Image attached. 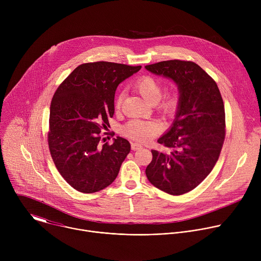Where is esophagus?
<instances>
[{
  "label": "esophagus",
  "instance_id": "esophagus-1",
  "mask_svg": "<svg viewBox=\"0 0 261 261\" xmlns=\"http://www.w3.org/2000/svg\"><path fill=\"white\" fill-rule=\"evenodd\" d=\"M131 148L133 151H137V150H140V148H142V144L138 143V142H132L131 144Z\"/></svg>",
  "mask_w": 261,
  "mask_h": 261
}]
</instances>
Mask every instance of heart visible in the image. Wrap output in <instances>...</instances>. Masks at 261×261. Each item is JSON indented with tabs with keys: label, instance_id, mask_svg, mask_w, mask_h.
<instances>
[{
	"label": "heart",
	"instance_id": "1",
	"mask_svg": "<svg viewBox=\"0 0 261 261\" xmlns=\"http://www.w3.org/2000/svg\"><path fill=\"white\" fill-rule=\"evenodd\" d=\"M134 88L141 95V97L148 103H157L162 96V87L160 83L152 76H143L139 79ZM123 99V95H119L116 101V106L120 107ZM160 109L166 115H172L177 107V98L169 94L165 96L159 105ZM161 127L153 121H143V120H132L127 123L123 128V133L135 140L145 141L151 137L155 136Z\"/></svg>",
	"mask_w": 261,
	"mask_h": 261
}]
</instances>
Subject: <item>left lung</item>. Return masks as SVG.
Returning <instances> with one entry per match:
<instances>
[{
  "mask_svg": "<svg viewBox=\"0 0 261 261\" xmlns=\"http://www.w3.org/2000/svg\"><path fill=\"white\" fill-rule=\"evenodd\" d=\"M144 68L178 90L175 118L158 139L171 151L152 150L145 174L156 188L181 195L196 188L218 161L225 138L224 104L215 81L193 62L170 60Z\"/></svg>",
  "mask_w": 261,
  "mask_h": 261,
  "instance_id": "8db88e82",
  "label": "left lung"
}]
</instances>
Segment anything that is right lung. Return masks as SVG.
<instances>
[{
    "label": "right lung",
    "instance_id": "1",
    "mask_svg": "<svg viewBox=\"0 0 261 261\" xmlns=\"http://www.w3.org/2000/svg\"><path fill=\"white\" fill-rule=\"evenodd\" d=\"M140 68L110 62L82 64L56 91L48 146L57 169L75 190L98 192L118 176L131 145L118 136L111 145L100 146L99 133L115 114L118 86Z\"/></svg>",
    "mask_w": 261,
    "mask_h": 261
}]
</instances>
